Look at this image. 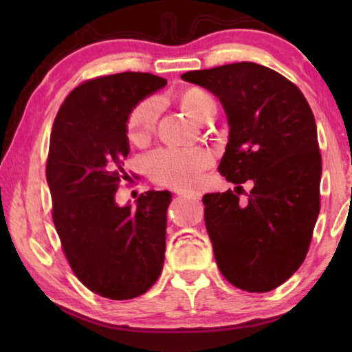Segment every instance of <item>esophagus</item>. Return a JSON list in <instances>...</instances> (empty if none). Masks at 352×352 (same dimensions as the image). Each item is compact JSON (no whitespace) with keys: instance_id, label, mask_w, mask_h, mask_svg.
I'll list each match as a JSON object with an SVG mask.
<instances>
[{"instance_id":"34e87169","label":"esophagus","mask_w":352,"mask_h":352,"mask_svg":"<svg viewBox=\"0 0 352 352\" xmlns=\"http://www.w3.org/2000/svg\"><path fill=\"white\" fill-rule=\"evenodd\" d=\"M178 195H182V197L188 199V200H199V195H197V194H190V192H178Z\"/></svg>"}]
</instances>
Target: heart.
Returning a JSON list of instances; mask_svg holds the SVG:
<instances>
[{
    "label": "heart",
    "instance_id": "b5f03b06",
    "mask_svg": "<svg viewBox=\"0 0 352 352\" xmlns=\"http://www.w3.org/2000/svg\"><path fill=\"white\" fill-rule=\"evenodd\" d=\"M183 110L197 121H206L217 110L216 99L204 88L190 87L180 94ZM162 110L158 98L148 96L135 104L127 116V136L135 144L151 138ZM214 155L205 147H163L147 155L146 170L155 183L175 189L197 186L201 174L211 168Z\"/></svg>",
    "mask_w": 352,
    "mask_h": 352
}]
</instances>
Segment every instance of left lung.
I'll return each instance as SVG.
<instances>
[{
  "instance_id": "left-lung-1",
  "label": "left lung",
  "mask_w": 352,
  "mask_h": 352,
  "mask_svg": "<svg viewBox=\"0 0 352 352\" xmlns=\"http://www.w3.org/2000/svg\"><path fill=\"white\" fill-rule=\"evenodd\" d=\"M182 79L216 94L228 116L220 174L253 183L245 201L231 189L201 200L219 269L237 289L270 292L306 259L320 212L314 113L294 82L258 63L188 71Z\"/></svg>"
}]
</instances>
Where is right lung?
I'll return each mask as SVG.
<instances>
[{
	"label": "right lung",
	"instance_id": "right-lung-1",
	"mask_svg": "<svg viewBox=\"0 0 352 352\" xmlns=\"http://www.w3.org/2000/svg\"><path fill=\"white\" fill-rule=\"evenodd\" d=\"M166 83L135 71L88 79L68 94L52 126V220L77 279L110 300L146 294L163 270L170 192L147 190L136 208L118 206L115 194L129 180V111Z\"/></svg>",
	"mask_w": 352,
	"mask_h": 352
}]
</instances>
